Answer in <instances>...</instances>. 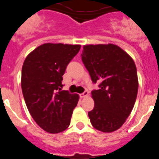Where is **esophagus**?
Wrapping results in <instances>:
<instances>
[{
  "instance_id": "obj_1",
  "label": "esophagus",
  "mask_w": 159,
  "mask_h": 159,
  "mask_svg": "<svg viewBox=\"0 0 159 159\" xmlns=\"http://www.w3.org/2000/svg\"><path fill=\"white\" fill-rule=\"evenodd\" d=\"M88 94H89V92H88V91H85V92H83L82 94H80V97H81V98H84V97H87L88 95Z\"/></svg>"
}]
</instances>
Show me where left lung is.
<instances>
[{"label": "left lung", "mask_w": 159, "mask_h": 159, "mask_svg": "<svg viewBox=\"0 0 159 159\" xmlns=\"http://www.w3.org/2000/svg\"><path fill=\"white\" fill-rule=\"evenodd\" d=\"M82 61L92 82L99 83L92 92L95 102L88 112L90 121L96 130L115 131L130 116L137 97L139 81L134 60L116 44L84 46Z\"/></svg>", "instance_id": "left-lung-1"}]
</instances>
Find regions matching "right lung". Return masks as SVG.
I'll use <instances>...</instances> for the list:
<instances>
[{"instance_id":"add662e5","label":"right lung","mask_w":159,"mask_h":159,"mask_svg":"<svg viewBox=\"0 0 159 159\" xmlns=\"http://www.w3.org/2000/svg\"><path fill=\"white\" fill-rule=\"evenodd\" d=\"M81 45L46 43L28 55L21 71L25 103L43 130L56 134L69 127L79 95L62 90L63 75Z\"/></svg>"}]
</instances>
